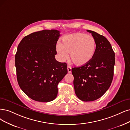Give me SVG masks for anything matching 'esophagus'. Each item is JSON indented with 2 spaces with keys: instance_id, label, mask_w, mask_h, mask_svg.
Wrapping results in <instances>:
<instances>
[{
  "instance_id": "1",
  "label": "esophagus",
  "mask_w": 130,
  "mask_h": 130,
  "mask_svg": "<svg viewBox=\"0 0 130 130\" xmlns=\"http://www.w3.org/2000/svg\"><path fill=\"white\" fill-rule=\"evenodd\" d=\"M68 71L69 73H71V71H72V69L70 66H68Z\"/></svg>"
}]
</instances>
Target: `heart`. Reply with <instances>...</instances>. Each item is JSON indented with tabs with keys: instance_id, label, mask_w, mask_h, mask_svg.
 I'll return each mask as SVG.
<instances>
[{
	"instance_id": "b5f03b06",
	"label": "heart",
	"mask_w": 130,
	"mask_h": 130,
	"mask_svg": "<svg viewBox=\"0 0 130 130\" xmlns=\"http://www.w3.org/2000/svg\"><path fill=\"white\" fill-rule=\"evenodd\" d=\"M96 43L93 37L81 32L64 37L61 44L57 46V52L59 58L63 60L68 57L70 53V58L74 64L81 66L88 63L95 55Z\"/></svg>"
}]
</instances>
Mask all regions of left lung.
Masks as SVG:
<instances>
[{"label": "left lung", "mask_w": 130, "mask_h": 130, "mask_svg": "<svg viewBox=\"0 0 130 130\" xmlns=\"http://www.w3.org/2000/svg\"><path fill=\"white\" fill-rule=\"evenodd\" d=\"M87 31L96 43L95 55L87 64L72 69L75 94L85 102L97 100L108 90L113 79L115 62V52L107 38L94 31Z\"/></svg>", "instance_id": "8db88e82"}]
</instances>
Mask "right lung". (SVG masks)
Instances as JSON below:
<instances>
[{
    "label": "right lung",
    "mask_w": 130,
    "mask_h": 130,
    "mask_svg": "<svg viewBox=\"0 0 130 130\" xmlns=\"http://www.w3.org/2000/svg\"><path fill=\"white\" fill-rule=\"evenodd\" d=\"M60 31L43 30L22 38L15 54L17 80L29 98L47 102L56 99L57 86L68 73L66 62L55 59Z\"/></svg>",
    "instance_id": "add662e5"
}]
</instances>
